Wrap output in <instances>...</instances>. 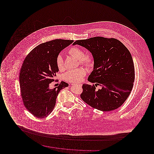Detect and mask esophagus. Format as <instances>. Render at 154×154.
<instances>
[{
  "instance_id": "obj_1",
  "label": "esophagus",
  "mask_w": 154,
  "mask_h": 154,
  "mask_svg": "<svg viewBox=\"0 0 154 154\" xmlns=\"http://www.w3.org/2000/svg\"><path fill=\"white\" fill-rule=\"evenodd\" d=\"M72 85H73L74 86V85H78V86H79V87H82V84H78V85H75V84H72Z\"/></svg>"
}]
</instances>
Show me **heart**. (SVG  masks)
<instances>
[{"label":"heart","instance_id":"b5f03b06","mask_svg":"<svg viewBox=\"0 0 154 154\" xmlns=\"http://www.w3.org/2000/svg\"><path fill=\"white\" fill-rule=\"evenodd\" d=\"M69 54L72 56H73L76 58L79 59V63L81 65L85 67H90L92 65L94 59L91 54L89 53L84 54L82 49L77 47H73L69 50ZM56 65L59 70H62L64 69V62L62 57L58 55L56 58ZM86 72L83 69H77L74 70H69L65 74L64 78L67 81L73 83L80 82Z\"/></svg>","mask_w":154,"mask_h":154}]
</instances>
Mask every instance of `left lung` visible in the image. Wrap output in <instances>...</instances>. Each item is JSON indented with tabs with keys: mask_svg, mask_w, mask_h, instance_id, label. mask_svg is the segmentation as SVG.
I'll return each mask as SVG.
<instances>
[{
	"mask_svg": "<svg viewBox=\"0 0 154 154\" xmlns=\"http://www.w3.org/2000/svg\"><path fill=\"white\" fill-rule=\"evenodd\" d=\"M91 52L94 70L88 80L95 84L82 85L81 99L92 107L109 111L119 107L130 95L134 81L132 55L120 41L114 38L94 37L76 40ZM97 85L102 87L97 90Z\"/></svg>",
	"mask_w": 154,
	"mask_h": 154,
	"instance_id": "left-lung-1",
	"label": "left lung"
}]
</instances>
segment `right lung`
<instances>
[{
	"mask_svg": "<svg viewBox=\"0 0 154 154\" xmlns=\"http://www.w3.org/2000/svg\"><path fill=\"white\" fill-rule=\"evenodd\" d=\"M73 42L56 39L39 44L24 59L19 77L21 96L26 109L37 118L50 114L59 91L69 85L61 81L58 87L52 89L49 87L59 71L57 57Z\"/></svg>",
	"mask_w": 154,
	"mask_h": 154,
	"instance_id": "add662e5",
	"label": "right lung"
}]
</instances>
